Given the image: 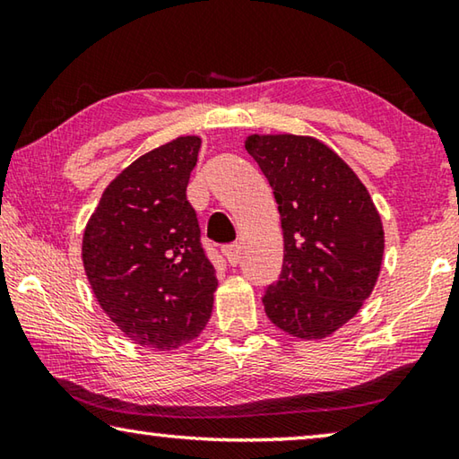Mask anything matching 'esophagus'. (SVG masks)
<instances>
[{
	"label": "esophagus",
	"instance_id": "34e87169",
	"mask_svg": "<svg viewBox=\"0 0 459 459\" xmlns=\"http://www.w3.org/2000/svg\"><path fill=\"white\" fill-rule=\"evenodd\" d=\"M222 253H224V257H227V261L230 263L232 267L238 265V261H240V247H238V243H230L227 247H222Z\"/></svg>",
	"mask_w": 459,
	"mask_h": 459
}]
</instances>
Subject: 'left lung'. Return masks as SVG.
<instances>
[{
	"instance_id": "left-lung-1",
	"label": "left lung",
	"mask_w": 459,
	"mask_h": 459,
	"mask_svg": "<svg viewBox=\"0 0 459 459\" xmlns=\"http://www.w3.org/2000/svg\"><path fill=\"white\" fill-rule=\"evenodd\" d=\"M247 152L273 188L283 265L265 287L269 320L298 338H325L377 283L385 232L368 190L314 137L251 135Z\"/></svg>"
}]
</instances>
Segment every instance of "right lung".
I'll return each mask as SVG.
<instances>
[{
	"mask_svg": "<svg viewBox=\"0 0 459 459\" xmlns=\"http://www.w3.org/2000/svg\"><path fill=\"white\" fill-rule=\"evenodd\" d=\"M200 137L142 155L107 186L82 238L100 307L137 344L172 351L212 314L216 269L186 198Z\"/></svg>",
	"mask_w": 459,
	"mask_h": 459,
	"instance_id": "right-lung-1",
	"label": "right lung"
}]
</instances>
